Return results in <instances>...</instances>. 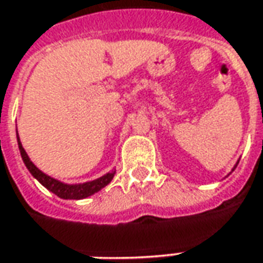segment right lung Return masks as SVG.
<instances>
[{
  "label": "right lung",
  "instance_id": "right-lung-1",
  "mask_svg": "<svg viewBox=\"0 0 263 263\" xmlns=\"http://www.w3.org/2000/svg\"><path fill=\"white\" fill-rule=\"evenodd\" d=\"M17 140H18V149H20L21 158H23V162L26 163V166L30 171V174L33 177L36 178L37 181L40 184L46 186L49 191H52L53 194H56L58 197H61L63 200H81V198H86L92 194L98 193L101 188H104L107 184H110V181L114 177V172H110L104 177L98 178L95 181H91V182H85V184H78V185H68L63 184L61 181L54 179V178H50L49 175L43 174L40 169H37L34 166V163L29 159L26 151L23 149V146L20 143V139H18V135H17Z\"/></svg>",
  "mask_w": 263,
  "mask_h": 263
}]
</instances>
